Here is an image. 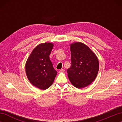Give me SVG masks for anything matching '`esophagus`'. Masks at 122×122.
<instances>
[{
	"instance_id": "34e87169",
	"label": "esophagus",
	"mask_w": 122,
	"mask_h": 122,
	"mask_svg": "<svg viewBox=\"0 0 122 122\" xmlns=\"http://www.w3.org/2000/svg\"><path fill=\"white\" fill-rule=\"evenodd\" d=\"M64 71H65V70H64V69H61L59 71V73H63V72H64Z\"/></svg>"
}]
</instances>
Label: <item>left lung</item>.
Returning <instances> with one entry per match:
<instances>
[{
    "label": "left lung",
    "mask_w": 122,
    "mask_h": 122,
    "mask_svg": "<svg viewBox=\"0 0 122 122\" xmlns=\"http://www.w3.org/2000/svg\"><path fill=\"white\" fill-rule=\"evenodd\" d=\"M70 50L71 66L67 70L69 79L74 86L82 89L95 79L99 62L95 53L84 43L71 44Z\"/></svg>",
    "instance_id": "1"
}]
</instances>
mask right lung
I'll return each mask as SVG.
<instances>
[{"mask_svg": "<svg viewBox=\"0 0 122 122\" xmlns=\"http://www.w3.org/2000/svg\"><path fill=\"white\" fill-rule=\"evenodd\" d=\"M53 46V43L48 42L38 45L25 63V73L28 80L33 86L41 90L50 87L57 74L49 58Z\"/></svg>", "mask_w": 122, "mask_h": 122, "instance_id": "obj_1", "label": "right lung"}]
</instances>
